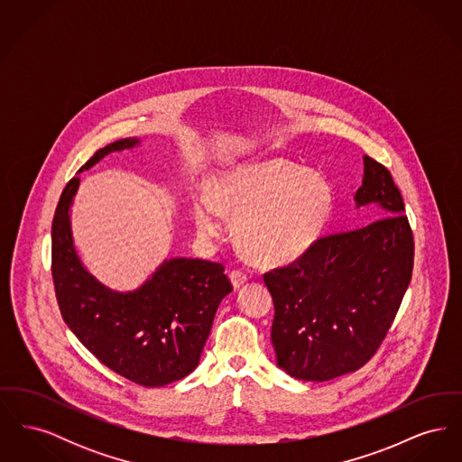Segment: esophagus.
Wrapping results in <instances>:
<instances>
[{"mask_svg": "<svg viewBox=\"0 0 462 462\" xmlns=\"http://www.w3.org/2000/svg\"><path fill=\"white\" fill-rule=\"evenodd\" d=\"M228 277H230L232 286L236 287V289H239V287L244 286L247 282V275L241 272V270H232Z\"/></svg>", "mask_w": 462, "mask_h": 462, "instance_id": "esophagus-1", "label": "esophagus"}]
</instances>
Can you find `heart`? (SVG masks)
<instances>
[{"label": "heart", "instance_id": "b5f03b06", "mask_svg": "<svg viewBox=\"0 0 462 462\" xmlns=\"http://www.w3.org/2000/svg\"><path fill=\"white\" fill-rule=\"evenodd\" d=\"M334 189L320 171L282 157L239 164L215 180L209 194L192 204V220L204 239L223 232V215L234 217L242 253L262 264L303 256L326 228Z\"/></svg>", "mask_w": 462, "mask_h": 462}]
</instances>
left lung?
<instances>
[{
  "mask_svg": "<svg viewBox=\"0 0 462 462\" xmlns=\"http://www.w3.org/2000/svg\"><path fill=\"white\" fill-rule=\"evenodd\" d=\"M355 204L375 206L377 220L320 237L296 262L263 275L275 307L277 365L296 379L322 383L367 364L411 284L414 237L403 199L369 155Z\"/></svg>",
  "mask_w": 462,
  "mask_h": 462,
  "instance_id": "8db88e82",
  "label": "left lung"
}]
</instances>
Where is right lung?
<instances>
[{
    "label": "right lung",
    "mask_w": 462,
    "mask_h": 462,
    "mask_svg": "<svg viewBox=\"0 0 462 462\" xmlns=\"http://www.w3.org/2000/svg\"><path fill=\"white\" fill-rule=\"evenodd\" d=\"M123 138L97 151L85 171L112 152L133 149ZM79 187L64 189L51 223V275L69 329L114 373L142 386H164L198 367L221 300L232 284L221 263L171 258L128 292L100 284L83 266L70 232V206Z\"/></svg>",
    "instance_id": "obj_1"
}]
</instances>
